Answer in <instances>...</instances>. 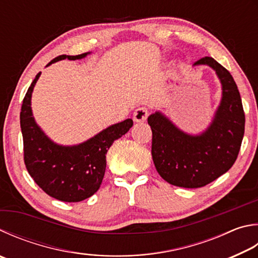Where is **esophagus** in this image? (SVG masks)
<instances>
[{
	"mask_svg": "<svg viewBox=\"0 0 258 258\" xmlns=\"http://www.w3.org/2000/svg\"><path fill=\"white\" fill-rule=\"evenodd\" d=\"M149 111L147 107H139L138 109H135L134 114H133V118L137 123H141V121H144L148 118Z\"/></svg>",
	"mask_w": 258,
	"mask_h": 258,
	"instance_id": "34e87169",
	"label": "esophagus"
}]
</instances>
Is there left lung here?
<instances>
[{
  "label": "left lung",
  "mask_w": 258,
  "mask_h": 258,
  "mask_svg": "<svg viewBox=\"0 0 258 258\" xmlns=\"http://www.w3.org/2000/svg\"><path fill=\"white\" fill-rule=\"evenodd\" d=\"M195 65L212 68L222 86L221 101L209 127L190 135L160 111L148 117L157 171L169 184L184 188L203 187L226 174L236 161L245 133L240 93L230 72L208 56Z\"/></svg>",
  "instance_id": "left-lung-1"
}]
</instances>
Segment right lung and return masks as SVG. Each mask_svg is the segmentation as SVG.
Instances as JSON below:
<instances>
[{
  "instance_id": "obj_1",
  "label": "right lung",
  "mask_w": 258,
  "mask_h": 258,
  "mask_svg": "<svg viewBox=\"0 0 258 258\" xmlns=\"http://www.w3.org/2000/svg\"><path fill=\"white\" fill-rule=\"evenodd\" d=\"M90 53L76 56L59 55L47 67L60 59H81ZM40 77L37 74L22 101L20 126L23 138V159L32 179L46 194L63 202H80L99 189L106 170V154L115 140L133 126L125 119L109 126L86 142L71 145L54 143L35 121L31 95Z\"/></svg>"
}]
</instances>
